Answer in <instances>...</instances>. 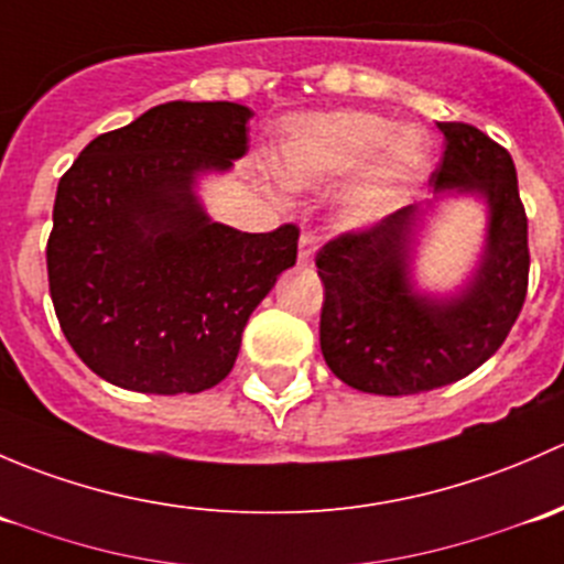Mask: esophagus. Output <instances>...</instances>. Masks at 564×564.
<instances>
[{
    "mask_svg": "<svg viewBox=\"0 0 564 564\" xmlns=\"http://www.w3.org/2000/svg\"><path fill=\"white\" fill-rule=\"evenodd\" d=\"M316 253V237L314 235H303L300 237V261L303 264H311Z\"/></svg>",
    "mask_w": 564,
    "mask_h": 564,
    "instance_id": "esophagus-1",
    "label": "esophagus"
}]
</instances>
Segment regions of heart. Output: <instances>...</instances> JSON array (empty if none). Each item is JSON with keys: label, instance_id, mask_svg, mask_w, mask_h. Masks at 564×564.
<instances>
[{"label": "heart", "instance_id": "obj_1", "mask_svg": "<svg viewBox=\"0 0 564 564\" xmlns=\"http://www.w3.org/2000/svg\"><path fill=\"white\" fill-rule=\"evenodd\" d=\"M429 161L423 130L395 128L368 111L292 117L275 147V174L292 191H316L356 174L333 202V220L346 231H371L395 215Z\"/></svg>", "mask_w": 564, "mask_h": 564}]
</instances>
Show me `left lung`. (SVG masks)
Masks as SVG:
<instances>
[{
    "label": "left lung",
    "instance_id": "obj_1",
    "mask_svg": "<svg viewBox=\"0 0 564 564\" xmlns=\"http://www.w3.org/2000/svg\"><path fill=\"white\" fill-rule=\"evenodd\" d=\"M440 130L445 155L431 174L434 198L316 256L324 362L373 395H414L469 377L505 344L527 297V213L513 158L471 124L440 122ZM460 195L487 204L478 264L453 293H423L413 281L419 235L436 203Z\"/></svg>",
    "mask_w": 564,
    "mask_h": 564
}]
</instances>
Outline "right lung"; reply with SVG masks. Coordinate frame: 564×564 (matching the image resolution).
<instances>
[{"instance_id":"obj_1","label":"right lung","mask_w":564,"mask_h":564,"mask_svg":"<svg viewBox=\"0 0 564 564\" xmlns=\"http://www.w3.org/2000/svg\"><path fill=\"white\" fill-rule=\"evenodd\" d=\"M248 106L172 100L82 150L56 187L45 261L67 344L106 382L176 395L235 368L256 305L297 261V226L248 235L198 182L248 152Z\"/></svg>"}]
</instances>
